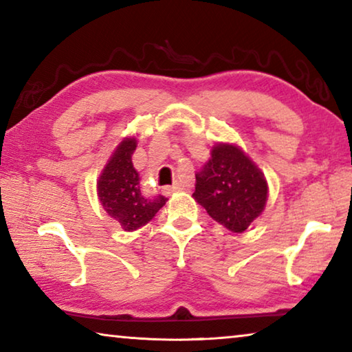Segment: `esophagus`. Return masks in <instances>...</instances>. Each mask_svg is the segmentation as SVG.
<instances>
[{"label": "esophagus", "instance_id": "34e87169", "mask_svg": "<svg viewBox=\"0 0 352 352\" xmlns=\"http://www.w3.org/2000/svg\"><path fill=\"white\" fill-rule=\"evenodd\" d=\"M183 189V184L178 182V180H175L174 182V184H172V186H166L164 188V194H168V195H170L172 192H178V190H182Z\"/></svg>", "mask_w": 352, "mask_h": 352}]
</instances>
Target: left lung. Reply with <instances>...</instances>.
Returning <instances> with one entry per match:
<instances>
[{
    "mask_svg": "<svg viewBox=\"0 0 352 352\" xmlns=\"http://www.w3.org/2000/svg\"><path fill=\"white\" fill-rule=\"evenodd\" d=\"M194 200L233 233H243L264 211L269 184L239 146L217 142L195 174Z\"/></svg>",
    "mask_w": 352,
    "mask_h": 352,
    "instance_id": "left-lung-1",
    "label": "left lung"
}]
</instances>
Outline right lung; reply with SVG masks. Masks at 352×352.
Instances as JSON below:
<instances>
[{
    "label": "right lung",
    "instance_id": "obj_1",
    "mask_svg": "<svg viewBox=\"0 0 352 352\" xmlns=\"http://www.w3.org/2000/svg\"><path fill=\"white\" fill-rule=\"evenodd\" d=\"M136 144L135 136L122 138L98 178L100 205L124 231H135L151 222L168 200L163 195L148 199L142 194L140 172L132 163Z\"/></svg>",
    "mask_w": 352,
    "mask_h": 352
}]
</instances>
